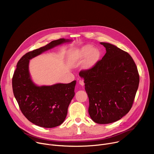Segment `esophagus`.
<instances>
[{"instance_id":"esophagus-1","label":"esophagus","mask_w":154,"mask_h":154,"mask_svg":"<svg viewBox=\"0 0 154 154\" xmlns=\"http://www.w3.org/2000/svg\"><path fill=\"white\" fill-rule=\"evenodd\" d=\"M79 84H80V85H82V86H84V85H85V83H84V82H83V80H80L79 82Z\"/></svg>"}]
</instances>
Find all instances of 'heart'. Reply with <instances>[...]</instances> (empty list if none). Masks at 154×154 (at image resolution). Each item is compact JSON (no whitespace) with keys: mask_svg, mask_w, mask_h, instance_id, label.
<instances>
[{"mask_svg":"<svg viewBox=\"0 0 154 154\" xmlns=\"http://www.w3.org/2000/svg\"><path fill=\"white\" fill-rule=\"evenodd\" d=\"M75 56L80 59L86 58L85 67L90 68L99 60L100 52L97 48H93L91 45H85L75 51Z\"/></svg>","mask_w":154,"mask_h":154,"instance_id":"1","label":"heart"}]
</instances>
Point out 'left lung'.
I'll return each instance as SVG.
<instances>
[{"label": "left lung", "instance_id": "left-lung-1", "mask_svg": "<svg viewBox=\"0 0 154 154\" xmlns=\"http://www.w3.org/2000/svg\"><path fill=\"white\" fill-rule=\"evenodd\" d=\"M106 49L102 60L89 69L82 70L89 98L88 113L100 124L121 119L132 106L140 76L137 66L126 52L112 44L100 42Z\"/></svg>", "mask_w": 154, "mask_h": 154}]
</instances>
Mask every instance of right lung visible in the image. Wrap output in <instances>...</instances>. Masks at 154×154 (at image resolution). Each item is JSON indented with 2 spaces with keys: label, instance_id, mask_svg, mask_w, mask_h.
I'll list each match as a JSON object with an SVG mask.
<instances>
[{
  "label": "right lung",
  "instance_id": "add662e5",
  "mask_svg": "<svg viewBox=\"0 0 154 154\" xmlns=\"http://www.w3.org/2000/svg\"><path fill=\"white\" fill-rule=\"evenodd\" d=\"M72 40L60 38L45 46L27 52L17 62L12 79L14 96L20 111L33 124L45 128L61 125L68 113L69 103L75 95L76 81L51 86L36 85L29 70L30 60L63 43Z\"/></svg>",
  "mask_w": 154,
  "mask_h": 154
}]
</instances>
